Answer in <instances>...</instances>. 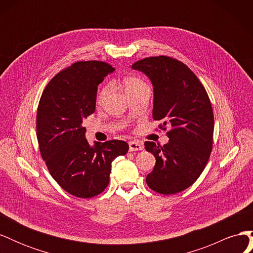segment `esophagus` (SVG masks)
I'll return each instance as SVG.
<instances>
[{
  "instance_id": "34e87169",
  "label": "esophagus",
  "mask_w": 253,
  "mask_h": 253,
  "mask_svg": "<svg viewBox=\"0 0 253 253\" xmlns=\"http://www.w3.org/2000/svg\"><path fill=\"white\" fill-rule=\"evenodd\" d=\"M143 149L142 144L136 142V141H131L128 143V150L133 152V151H141Z\"/></svg>"
}]
</instances>
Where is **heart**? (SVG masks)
I'll list each match as a JSON object with an SVG mask.
<instances>
[{
	"label": "heart",
	"instance_id": "1",
	"mask_svg": "<svg viewBox=\"0 0 253 253\" xmlns=\"http://www.w3.org/2000/svg\"><path fill=\"white\" fill-rule=\"evenodd\" d=\"M122 85H124V88L126 90V93L127 96L132 95L136 91H139L140 89L147 88V84H145L140 78L138 77H134V76H129V77L125 78L122 80ZM111 90V85L110 84H105L101 87V89L99 90V93L97 95V104H102L105 100V98L108 97L109 93Z\"/></svg>",
	"mask_w": 253,
	"mask_h": 253
}]
</instances>
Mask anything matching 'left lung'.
Here are the masks:
<instances>
[{"mask_svg":"<svg viewBox=\"0 0 253 253\" xmlns=\"http://www.w3.org/2000/svg\"><path fill=\"white\" fill-rule=\"evenodd\" d=\"M132 68L147 75L153 84V118L163 121L162 129L171 127L164 147L144 142L145 150L156 158L145 181L160 194L181 192L200 177L211 154L214 117L210 99L196 75L174 58H144Z\"/></svg>","mask_w":253,"mask_h":253,"instance_id":"obj_1","label":"left lung"}]
</instances>
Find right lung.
I'll return each instance as SVG.
<instances>
[{
	"mask_svg": "<svg viewBox=\"0 0 253 253\" xmlns=\"http://www.w3.org/2000/svg\"><path fill=\"white\" fill-rule=\"evenodd\" d=\"M114 70L102 61L75 62L48 82L38 105L37 138L42 158L58 185L80 198L103 192L113 160L128 151L122 140L90 147L82 126L95 112L98 85Z\"/></svg>",
	"mask_w": 253,
	"mask_h": 253,
	"instance_id": "obj_1",
	"label": "right lung"
}]
</instances>
